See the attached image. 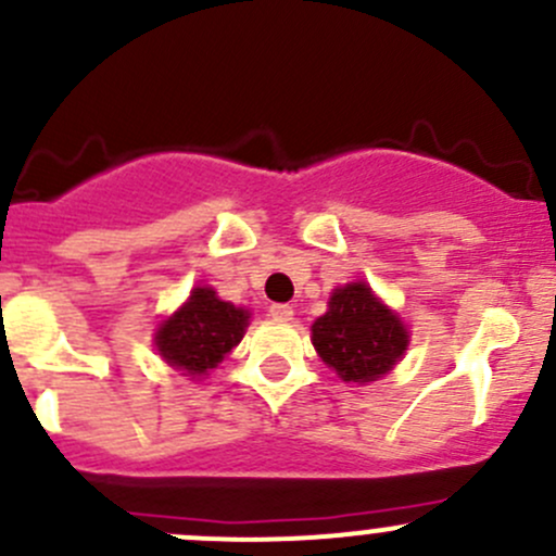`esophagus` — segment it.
Segmentation results:
<instances>
[{
	"label": "esophagus",
	"mask_w": 556,
	"mask_h": 556,
	"mask_svg": "<svg viewBox=\"0 0 556 556\" xmlns=\"http://www.w3.org/2000/svg\"><path fill=\"white\" fill-rule=\"evenodd\" d=\"M268 314H271L274 319H282V323H288V319H293V306H290V304H271V306H268Z\"/></svg>",
	"instance_id": "esophagus-1"
}]
</instances>
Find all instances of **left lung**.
<instances>
[{"instance_id": "obj_1", "label": "left lung", "mask_w": 556, "mask_h": 556, "mask_svg": "<svg viewBox=\"0 0 556 556\" xmlns=\"http://www.w3.org/2000/svg\"><path fill=\"white\" fill-rule=\"evenodd\" d=\"M312 344L344 382H377L408 346V330L366 282L336 288L328 312L314 319Z\"/></svg>"}]
</instances>
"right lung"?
<instances>
[{
    "instance_id": "add662e5",
    "label": "right lung",
    "mask_w": 556,
    "mask_h": 556,
    "mask_svg": "<svg viewBox=\"0 0 556 556\" xmlns=\"http://www.w3.org/2000/svg\"><path fill=\"white\" fill-rule=\"evenodd\" d=\"M250 312L217 299L212 288H193L190 299L155 330L159 355L182 377L199 379L242 341Z\"/></svg>"
}]
</instances>
